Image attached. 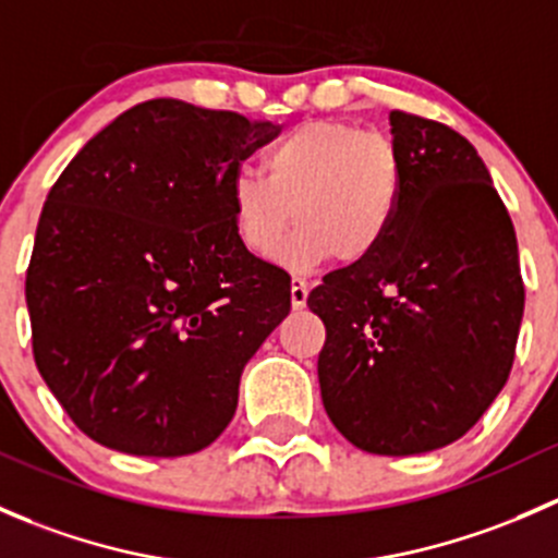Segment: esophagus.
I'll return each mask as SVG.
<instances>
[{
	"mask_svg": "<svg viewBox=\"0 0 558 558\" xmlns=\"http://www.w3.org/2000/svg\"><path fill=\"white\" fill-rule=\"evenodd\" d=\"M307 294H311V283L305 278H291V307L302 311L307 305Z\"/></svg>",
	"mask_w": 558,
	"mask_h": 558,
	"instance_id": "obj_1",
	"label": "esophagus"
}]
</instances>
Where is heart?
I'll list each match as a JSON object with an SVG mask.
<instances>
[{"mask_svg":"<svg viewBox=\"0 0 558 558\" xmlns=\"http://www.w3.org/2000/svg\"><path fill=\"white\" fill-rule=\"evenodd\" d=\"M262 174L240 172L229 185V210L240 245L272 258L286 234V264L313 269L367 262L384 245L402 202V161L380 132L345 121H307L264 150Z\"/></svg>","mask_w":558,"mask_h":558,"instance_id":"heart-1","label":"heart"}]
</instances>
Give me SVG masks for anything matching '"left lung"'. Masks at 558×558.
Listing matches in <instances>:
<instances>
[{
  "label": "left lung",
  "instance_id": "1",
  "mask_svg": "<svg viewBox=\"0 0 558 558\" xmlns=\"http://www.w3.org/2000/svg\"><path fill=\"white\" fill-rule=\"evenodd\" d=\"M402 202L375 256L307 296L324 320L318 384L348 442L429 453L477 424L508 384L523 318L515 229L477 150L393 110Z\"/></svg>",
  "mask_w": 558,
  "mask_h": 558
}]
</instances>
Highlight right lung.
<instances>
[{
	"mask_svg": "<svg viewBox=\"0 0 558 558\" xmlns=\"http://www.w3.org/2000/svg\"><path fill=\"white\" fill-rule=\"evenodd\" d=\"M272 121L150 99L45 199L26 272L32 348L77 429L132 456L210 446L240 375L291 311V278L240 245L229 185Z\"/></svg>",
	"mask_w": 558,
	"mask_h": 558,
	"instance_id": "add662e5",
	"label": "right lung"
}]
</instances>
